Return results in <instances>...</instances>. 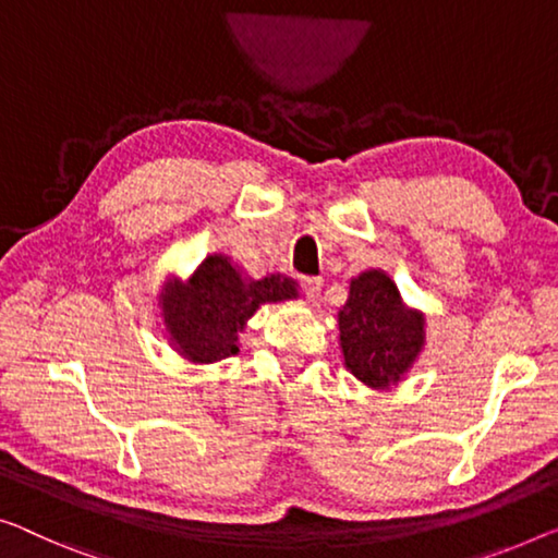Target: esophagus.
I'll use <instances>...</instances> for the list:
<instances>
[{"mask_svg": "<svg viewBox=\"0 0 558 558\" xmlns=\"http://www.w3.org/2000/svg\"><path fill=\"white\" fill-rule=\"evenodd\" d=\"M320 290H323V282H320L318 278H301V293H303L311 303L318 301Z\"/></svg>", "mask_w": 558, "mask_h": 558, "instance_id": "obj_1", "label": "esophagus"}]
</instances>
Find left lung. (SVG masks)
Listing matches in <instances>:
<instances>
[{
    "label": "left lung",
    "mask_w": 558,
    "mask_h": 558,
    "mask_svg": "<svg viewBox=\"0 0 558 558\" xmlns=\"http://www.w3.org/2000/svg\"><path fill=\"white\" fill-rule=\"evenodd\" d=\"M345 368L361 384H398L423 348V315L403 305L386 272L368 270L351 280V295L338 313Z\"/></svg>",
    "instance_id": "obj_1"
}]
</instances>
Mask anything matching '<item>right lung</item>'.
Masks as SVG:
<instances>
[{
	"instance_id": "right-lung-1",
	"label": "right lung",
	"mask_w": 558,
	"mask_h": 558,
	"mask_svg": "<svg viewBox=\"0 0 558 558\" xmlns=\"http://www.w3.org/2000/svg\"><path fill=\"white\" fill-rule=\"evenodd\" d=\"M288 298H298L290 278L247 280L226 255H210L187 282H165L160 305L174 351L193 363H215L238 353V332L257 307Z\"/></svg>"
}]
</instances>
